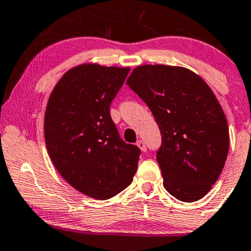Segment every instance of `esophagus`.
Here are the masks:
<instances>
[{
	"mask_svg": "<svg viewBox=\"0 0 251 251\" xmlns=\"http://www.w3.org/2000/svg\"><path fill=\"white\" fill-rule=\"evenodd\" d=\"M136 146H138L139 149H140L143 152H146V150H147L146 149V144H145L143 140H138V141H136Z\"/></svg>",
	"mask_w": 251,
	"mask_h": 251,
	"instance_id": "esophagus-1",
	"label": "esophagus"
}]
</instances>
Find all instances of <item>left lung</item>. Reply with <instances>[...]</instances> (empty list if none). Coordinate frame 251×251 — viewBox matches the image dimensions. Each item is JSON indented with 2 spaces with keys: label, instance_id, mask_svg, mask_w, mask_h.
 I'll return each instance as SVG.
<instances>
[{
  "label": "left lung",
  "instance_id": "8db88e82",
  "mask_svg": "<svg viewBox=\"0 0 251 251\" xmlns=\"http://www.w3.org/2000/svg\"><path fill=\"white\" fill-rule=\"evenodd\" d=\"M126 84L150 107L162 135L157 162L165 190L182 202L210 191L229 147L226 116L205 81L181 66L143 65Z\"/></svg>",
  "mask_w": 251,
  "mask_h": 251
}]
</instances>
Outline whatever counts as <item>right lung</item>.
I'll use <instances>...</instances> for the list:
<instances>
[{"label":"right lung","instance_id":"add662e5","mask_svg":"<svg viewBox=\"0 0 251 251\" xmlns=\"http://www.w3.org/2000/svg\"><path fill=\"white\" fill-rule=\"evenodd\" d=\"M129 68L82 64L69 70L49 95L45 139L61 176L83 195L105 201L133 181L140 150L120 138L110 105Z\"/></svg>","mask_w":251,"mask_h":251}]
</instances>
